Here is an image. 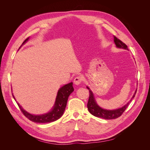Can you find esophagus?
Here are the masks:
<instances>
[{"label":"esophagus","instance_id":"1","mask_svg":"<svg viewBox=\"0 0 150 150\" xmlns=\"http://www.w3.org/2000/svg\"><path fill=\"white\" fill-rule=\"evenodd\" d=\"M83 81V78L81 76L78 75L77 76H76L75 78V79L74 80V83L76 84V85H79Z\"/></svg>","mask_w":150,"mask_h":150}]
</instances>
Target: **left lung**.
I'll return each mask as SVG.
<instances>
[{"label":"left lung","mask_w":150,"mask_h":150,"mask_svg":"<svg viewBox=\"0 0 150 150\" xmlns=\"http://www.w3.org/2000/svg\"><path fill=\"white\" fill-rule=\"evenodd\" d=\"M114 43L117 47H118V48L128 50L127 45H126L125 43H123L122 41H120L119 39H118L115 36H114ZM87 88L89 90V97L88 105H87L89 112L92 115H93L94 116L102 118V119H106V120L115 119H117V118H118V117H119L120 116H121L122 114L125 111V109L127 108L128 106L130 103V102L131 101L132 99L133 98H134L136 92H137V90H136L135 91V93H134L132 98L130 100V101L127 104L124 105L123 107L119 108V109H114V110H107V109H104L103 108H100L97 105V103L96 101L95 98H94L92 92L89 89V88L88 87V86H87Z\"/></svg>","instance_id":"obj_1"}]
</instances>
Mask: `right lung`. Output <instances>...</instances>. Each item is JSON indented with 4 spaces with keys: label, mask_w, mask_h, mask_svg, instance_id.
Returning a JSON list of instances; mask_svg holds the SVG:
<instances>
[{
    "label": "right lung",
    "mask_w": 150,
    "mask_h": 150,
    "mask_svg": "<svg viewBox=\"0 0 150 150\" xmlns=\"http://www.w3.org/2000/svg\"><path fill=\"white\" fill-rule=\"evenodd\" d=\"M28 39H29V37L27 38L23 42L22 45L23 44H24L28 40ZM72 84H73V83H68L64 86H63L62 88H61L58 90L54 106L52 109L51 111L48 113H46L42 115H33L25 111V110L23 109L21 107V106L17 102L18 105L19 106L23 114L31 122H33L35 123H50V122L56 121L58 119H59V118L62 115L63 113H64L65 111V108L67 105L68 98L70 95V93L73 92L74 91ZM13 97L15 100V98L14 97L13 95Z\"/></svg>",
    "instance_id": "add662e5"
}]
</instances>
